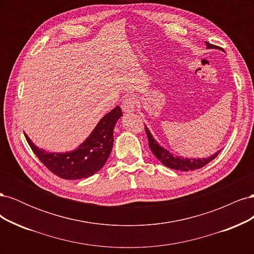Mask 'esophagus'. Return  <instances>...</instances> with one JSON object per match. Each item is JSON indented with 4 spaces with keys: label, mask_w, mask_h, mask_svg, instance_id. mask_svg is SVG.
<instances>
[{
    "label": "esophagus",
    "mask_w": 254,
    "mask_h": 254,
    "mask_svg": "<svg viewBox=\"0 0 254 254\" xmlns=\"http://www.w3.org/2000/svg\"><path fill=\"white\" fill-rule=\"evenodd\" d=\"M135 99L132 95H128L124 98V101H123L122 105H121V108L122 110L124 111L125 113H130V112H133L135 109Z\"/></svg>",
    "instance_id": "1"
}]
</instances>
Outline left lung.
<instances>
[{"instance_id": "left-lung-1", "label": "left lung", "mask_w": 254, "mask_h": 254, "mask_svg": "<svg viewBox=\"0 0 254 254\" xmlns=\"http://www.w3.org/2000/svg\"><path fill=\"white\" fill-rule=\"evenodd\" d=\"M206 48L207 49H215L216 45H213L209 42L205 41ZM145 131L146 134H147L148 137V144H149V148L152 151L153 155L156 156V158L161 161V163L164 164L166 167H170L172 170L176 171H195L198 170V168H201L204 165H206L209 162H211L212 160L217 157L220 150L217 152H215L213 156H210L207 158H202V159H188V158H183V157H177L174 156L173 153H171L168 150H166L162 146L159 145V143L153 139V136L151 135L150 131L148 128L145 126Z\"/></svg>"}]
</instances>
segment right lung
<instances>
[{
    "instance_id": "obj_1",
    "label": "right lung",
    "mask_w": 254,
    "mask_h": 254,
    "mask_svg": "<svg viewBox=\"0 0 254 254\" xmlns=\"http://www.w3.org/2000/svg\"><path fill=\"white\" fill-rule=\"evenodd\" d=\"M123 113L119 106L98 122L88 139L70 152H48L39 149L25 134L26 141L49 170L66 180H77L93 176L106 163L113 146V130Z\"/></svg>"
}]
</instances>
